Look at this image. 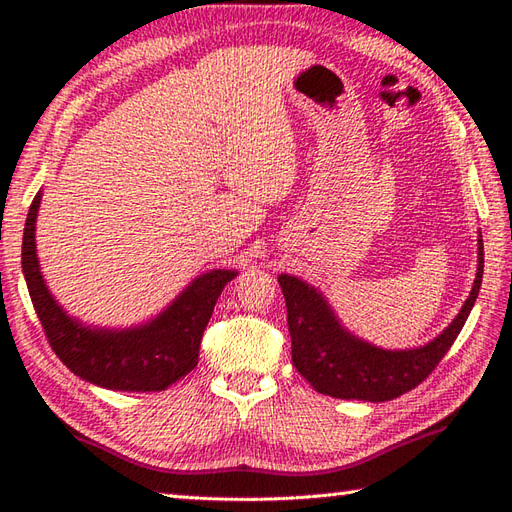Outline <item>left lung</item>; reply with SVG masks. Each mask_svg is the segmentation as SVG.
Returning <instances> with one entry per match:
<instances>
[{"label":"left lung","mask_w":512,"mask_h":512,"mask_svg":"<svg viewBox=\"0 0 512 512\" xmlns=\"http://www.w3.org/2000/svg\"><path fill=\"white\" fill-rule=\"evenodd\" d=\"M484 275V244L477 239V273L469 299L436 339L411 350H383L343 328L319 288L292 275H279L286 297L292 365L319 394L345 400L385 402L407 394L427 378L458 339Z\"/></svg>","instance_id":"obj_1"}]
</instances>
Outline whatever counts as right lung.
<instances>
[{
    "mask_svg": "<svg viewBox=\"0 0 512 512\" xmlns=\"http://www.w3.org/2000/svg\"><path fill=\"white\" fill-rule=\"evenodd\" d=\"M39 204L41 191L26 217L21 270L43 332L63 365L92 385L116 391H162L187 376L198 365L217 297L237 270H206L154 319L132 328L85 325L61 308L41 275L35 242Z\"/></svg>",
    "mask_w": 512,
    "mask_h": 512,
    "instance_id": "add662e5",
    "label": "right lung"
}]
</instances>
